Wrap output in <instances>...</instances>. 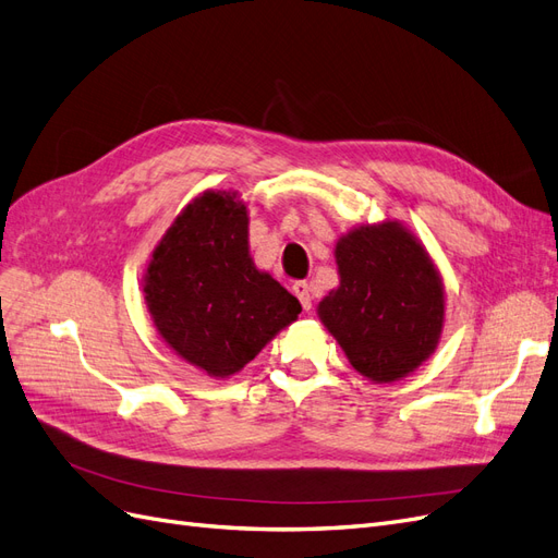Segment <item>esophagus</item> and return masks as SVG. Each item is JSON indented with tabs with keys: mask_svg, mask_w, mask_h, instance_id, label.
Masks as SVG:
<instances>
[{
	"mask_svg": "<svg viewBox=\"0 0 558 558\" xmlns=\"http://www.w3.org/2000/svg\"><path fill=\"white\" fill-rule=\"evenodd\" d=\"M293 293L298 295L302 310L310 312V310H312V289H310V283H307V281H298V283H293Z\"/></svg>",
	"mask_w": 558,
	"mask_h": 558,
	"instance_id": "1",
	"label": "esophagus"
}]
</instances>
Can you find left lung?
<instances>
[{
    "label": "left lung",
    "mask_w": 558,
    "mask_h": 558,
    "mask_svg": "<svg viewBox=\"0 0 558 558\" xmlns=\"http://www.w3.org/2000/svg\"><path fill=\"white\" fill-rule=\"evenodd\" d=\"M340 286L318 316L367 379L386 384L424 363L445 320L442 279L400 223L361 226L335 246Z\"/></svg>",
    "instance_id": "8db88e82"
}]
</instances>
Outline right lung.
Masks as SVG:
<instances>
[{
	"label": "right lung",
	"instance_id": "right-lung-1",
	"mask_svg": "<svg viewBox=\"0 0 558 558\" xmlns=\"http://www.w3.org/2000/svg\"><path fill=\"white\" fill-rule=\"evenodd\" d=\"M144 293L162 340L211 377H230L302 312L248 256L238 193H205L177 216L148 263Z\"/></svg>",
	"mask_w": 558,
	"mask_h": 558
}]
</instances>
